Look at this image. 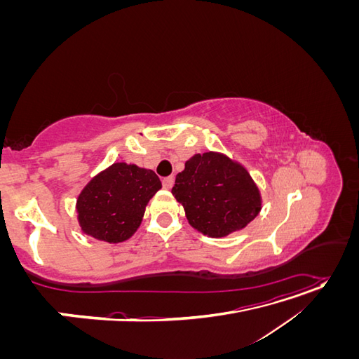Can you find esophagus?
I'll return each instance as SVG.
<instances>
[{
	"label": "esophagus",
	"instance_id": "obj_1",
	"mask_svg": "<svg viewBox=\"0 0 359 359\" xmlns=\"http://www.w3.org/2000/svg\"><path fill=\"white\" fill-rule=\"evenodd\" d=\"M173 181H175V178H173L172 175L170 177H166V178H163V187H165L166 190H169V189H172V186H173Z\"/></svg>",
	"mask_w": 359,
	"mask_h": 359
}]
</instances>
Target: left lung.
Returning a JSON list of instances; mask_svg holds the SVG:
<instances>
[{
  "label": "left lung",
  "instance_id": "8db88e82",
  "mask_svg": "<svg viewBox=\"0 0 359 359\" xmlns=\"http://www.w3.org/2000/svg\"><path fill=\"white\" fill-rule=\"evenodd\" d=\"M172 194L182 205L191 227L223 238L255 220L262 196L248 170L226 154H194L175 178Z\"/></svg>",
  "mask_w": 359,
  "mask_h": 359
}]
</instances>
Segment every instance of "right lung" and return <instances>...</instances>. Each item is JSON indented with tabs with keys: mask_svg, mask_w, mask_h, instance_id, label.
<instances>
[{
	"mask_svg": "<svg viewBox=\"0 0 359 359\" xmlns=\"http://www.w3.org/2000/svg\"><path fill=\"white\" fill-rule=\"evenodd\" d=\"M160 189L161 181L154 170L133 163H114L93 177L76 199L81 231L109 244L127 241Z\"/></svg>",
	"mask_w": 359,
	"mask_h": 359,
	"instance_id": "right-lung-1",
	"label": "right lung"
}]
</instances>
